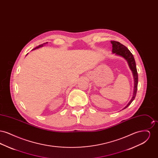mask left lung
<instances>
[{
	"label": "left lung",
	"mask_w": 158,
	"mask_h": 158,
	"mask_svg": "<svg viewBox=\"0 0 158 158\" xmlns=\"http://www.w3.org/2000/svg\"><path fill=\"white\" fill-rule=\"evenodd\" d=\"M111 43L113 45V53L115 54L116 55L124 57L126 60L127 61L129 67L131 70L133 72V75L134 77V81H135V86H134V91H133V95L130 101L128 102L127 105H126L123 109L126 108L135 99L137 90V85H138V73L136 69L135 60L134 59L133 55L130 52V51L127 48L121 44L120 43L115 41H111Z\"/></svg>",
	"instance_id": "left-lung-1"
}]
</instances>
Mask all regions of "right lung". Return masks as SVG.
<instances>
[{"instance_id": "right-lung-1", "label": "right lung", "mask_w": 158, "mask_h": 158, "mask_svg": "<svg viewBox=\"0 0 158 158\" xmlns=\"http://www.w3.org/2000/svg\"><path fill=\"white\" fill-rule=\"evenodd\" d=\"M44 44H45V43H44ZM44 44H41V45H39L37 47H36L35 48H34L33 50H34V49H36V48H40V47H42L43 45H44Z\"/></svg>"}]
</instances>
